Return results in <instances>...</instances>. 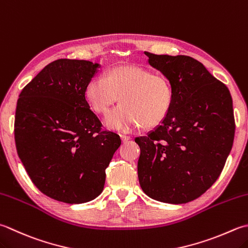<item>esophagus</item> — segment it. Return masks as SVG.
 I'll list each match as a JSON object with an SVG mask.
<instances>
[{
  "label": "esophagus",
  "instance_id": "34e87169",
  "mask_svg": "<svg viewBox=\"0 0 248 248\" xmlns=\"http://www.w3.org/2000/svg\"><path fill=\"white\" fill-rule=\"evenodd\" d=\"M120 139H121V140H123L124 143H125V142H128V140H131V137H129V135L120 134Z\"/></svg>",
  "mask_w": 248,
  "mask_h": 248
}]
</instances>
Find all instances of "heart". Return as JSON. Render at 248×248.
I'll return each instance as SVG.
<instances>
[{
  "mask_svg": "<svg viewBox=\"0 0 248 248\" xmlns=\"http://www.w3.org/2000/svg\"><path fill=\"white\" fill-rule=\"evenodd\" d=\"M85 98L98 114L108 113L116 102L123 104L108 115L104 124L111 130L130 131L158 127L173 105V89L166 77L139 65L111 67L105 77L87 82Z\"/></svg>",
  "mask_w": 248,
  "mask_h": 248,
  "instance_id": "heart-1",
  "label": "heart"
}]
</instances>
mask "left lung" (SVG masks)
Listing matches in <instances>:
<instances>
[{"instance_id": "left-lung-1", "label": "left lung", "mask_w": 248, "mask_h": 248, "mask_svg": "<svg viewBox=\"0 0 248 248\" xmlns=\"http://www.w3.org/2000/svg\"><path fill=\"white\" fill-rule=\"evenodd\" d=\"M145 55L171 82L173 105L161 124L135 138L139 182L154 200L182 204L202 196L225 167L235 130L232 98L191 57Z\"/></svg>"}]
</instances>
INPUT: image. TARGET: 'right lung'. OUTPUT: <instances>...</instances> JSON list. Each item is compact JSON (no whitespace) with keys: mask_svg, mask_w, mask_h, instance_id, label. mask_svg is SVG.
Here are the masks:
<instances>
[{"mask_svg":"<svg viewBox=\"0 0 248 248\" xmlns=\"http://www.w3.org/2000/svg\"><path fill=\"white\" fill-rule=\"evenodd\" d=\"M101 65L59 59L22 89L15 116V140L27 173L44 195L79 204L103 191L105 170L119 135L101 130L85 98Z\"/></svg>","mask_w":248,"mask_h":248,"instance_id":"add662e5","label":"right lung"}]
</instances>
